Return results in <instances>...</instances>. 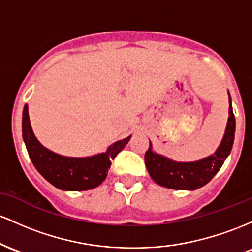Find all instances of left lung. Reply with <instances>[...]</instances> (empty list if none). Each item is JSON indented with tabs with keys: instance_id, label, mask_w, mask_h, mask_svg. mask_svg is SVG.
Here are the masks:
<instances>
[{
	"instance_id": "left-lung-1",
	"label": "left lung",
	"mask_w": 252,
	"mask_h": 252,
	"mask_svg": "<svg viewBox=\"0 0 252 252\" xmlns=\"http://www.w3.org/2000/svg\"><path fill=\"white\" fill-rule=\"evenodd\" d=\"M228 120L225 134L219 148L211 156L196 162H175L169 158L152 151V144L145 152V165L150 176L159 186L179 190H195L207 185L214 175L220 170L225 159L232 150L236 131V119L231 104V96L228 94Z\"/></svg>"
}]
</instances>
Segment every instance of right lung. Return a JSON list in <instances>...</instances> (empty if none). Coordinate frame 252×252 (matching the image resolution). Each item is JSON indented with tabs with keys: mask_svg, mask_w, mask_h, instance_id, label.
<instances>
[{
	"mask_svg": "<svg viewBox=\"0 0 252 252\" xmlns=\"http://www.w3.org/2000/svg\"><path fill=\"white\" fill-rule=\"evenodd\" d=\"M22 137L31 160L45 180L62 190H88L96 188L107 177L112 159L126 146L131 135L115 141L103 154L92 157L73 158L55 154L39 143L31 127L28 106L22 113Z\"/></svg>",
	"mask_w": 252,
	"mask_h": 252,
	"instance_id": "1",
	"label": "right lung"
}]
</instances>
